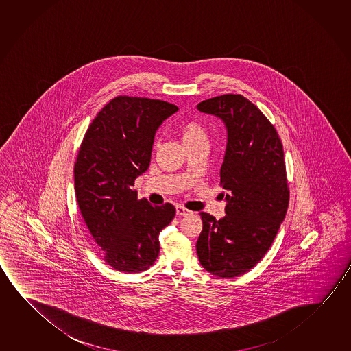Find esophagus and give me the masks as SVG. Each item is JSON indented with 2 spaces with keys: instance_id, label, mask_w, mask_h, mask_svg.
Masks as SVG:
<instances>
[{
  "instance_id": "obj_1",
  "label": "esophagus",
  "mask_w": 351,
  "mask_h": 351,
  "mask_svg": "<svg viewBox=\"0 0 351 351\" xmlns=\"http://www.w3.org/2000/svg\"><path fill=\"white\" fill-rule=\"evenodd\" d=\"M176 214H178V216H187L191 214V211L184 208V206L178 205V206H176Z\"/></svg>"
}]
</instances>
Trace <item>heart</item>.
Here are the masks:
<instances>
[{"label": "heart", "mask_w": 351, "mask_h": 351, "mask_svg": "<svg viewBox=\"0 0 351 351\" xmlns=\"http://www.w3.org/2000/svg\"><path fill=\"white\" fill-rule=\"evenodd\" d=\"M180 136H181V140L184 142V146L193 145L200 141H208L206 130L198 121H187L181 125Z\"/></svg>", "instance_id": "1"}]
</instances>
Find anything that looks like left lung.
Instances as JSON below:
<instances>
[{"label":"left lung","mask_w":351,"mask_h":351,"mask_svg":"<svg viewBox=\"0 0 351 351\" xmlns=\"http://www.w3.org/2000/svg\"><path fill=\"white\" fill-rule=\"evenodd\" d=\"M197 108L221 119L227 130L220 170L226 215L216 220L200 213L197 254L211 275L233 278L264 258L285 220L289 189L283 146L269 119L242 95L209 98Z\"/></svg>","instance_id":"left-lung-1"}]
</instances>
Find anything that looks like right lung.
Listing matches in <instances>:
<instances>
[{
  "label": "right lung",
  "instance_id": "right-lung-1",
  "mask_svg": "<svg viewBox=\"0 0 351 351\" xmlns=\"http://www.w3.org/2000/svg\"><path fill=\"white\" fill-rule=\"evenodd\" d=\"M178 110L160 99L118 96L92 120L81 142L74 165L76 199L114 270L149 269L160 250L159 233L175 217L173 204L152 206L132 187L149 167L156 130Z\"/></svg>",
  "mask_w": 351,
  "mask_h": 351
}]
</instances>
